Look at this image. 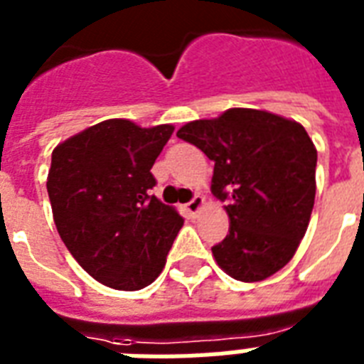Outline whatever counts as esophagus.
<instances>
[{
    "label": "esophagus",
    "instance_id": "esophagus-1",
    "mask_svg": "<svg viewBox=\"0 0 364 364\" xmlns=\"http://www.w3.org/2000/svg\"><path fill=\"white\" fill-rule=\"evenodd\" d=\"M204 204H205L204 196H200V194H196V196H194V198L191 200V202H187V204H185V211H187V213L191 217L198 215V211L202 210V208H204Z\"/></svg>",
    "mask_w": 364,
    "mask_h": 364
}]
</instances>
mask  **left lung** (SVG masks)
Here are the masks:
<instances>
[{"mask_svg":"<svg viewBox=\"0 0 364 364\" xmlns=\"http://www.w3.org/2000/svg\"><path fill=\"white\" fill-rule=\"evenodd\" d=\"M177 137L215 162L211 193L228 200L227 238L211 247L240 282H262L293 259L316 200L317 151L299 122L259 109L193 121Z\"/></svg>","mask_w":364,"mask_h":364,"instance_id":"obj_1","label":"left lung"}]
</instances>
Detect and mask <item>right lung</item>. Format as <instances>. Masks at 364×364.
<instances>
[{"label":"right lung","instance_id":"1","mask_svg":"<svg viewBox=\"0 0 364 364\" xmlns=\"http://www.w3.org/2000/svg\"><path fill=\"white\" fill-rule=\"evenodd\" d=\"M171 134V124L109 119L53 151L47 191L54 225L82 270L107 287L151 285L181 230L183 217L151 194V168Z\"/></svg>","mask_w":364,"mask_h":364}]
</instances>
